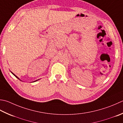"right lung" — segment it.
Listing matches in <instances>:
<instances>
[{
	"label": "right lung",
	"mask_w": 123,
	"mask_h": 123,
	"mask_svg": "<svg viewBox=\"0 0 123 123\" xmlns=\"http://www.w3.org/2000/svg\"><path fill=\"white\" fill-rule=\"evenodd\" d=\"M12 74H14V76H15V77H16V78H18V79H19V78H18V77H17V76H15V74H13V73H12ZM36 81H37V80H36Z\"/></svg>",
	"instance_id": "add662e5"
}]
</instances>
